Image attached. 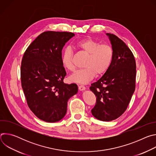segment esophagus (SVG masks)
Here are the masks:
<instances>
[{"instance_id":"obj_1","label":"esophagus","mask_w":156,"mask_h":156,"mask_svg":"<svg viewBox=\"0 0 156 156\" xmlns=\"http://www.w3.org/2000/svg\"><path fill=\"white\" fill-rule=\"evenodd\" d=\"M78 89L80 91H84L86 90V87L84 86H82V85H80L78 86Z\"/></svg>"}]
</instances>
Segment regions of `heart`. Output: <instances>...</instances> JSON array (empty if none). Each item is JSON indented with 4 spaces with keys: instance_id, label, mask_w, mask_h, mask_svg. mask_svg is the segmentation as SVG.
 Instances as JSON below:
<instances>
[{
    "instance_id": "heart-1",
    "label": "heart",
    "mask_w": 156,
    "mask_h": 156,
    "mask_svg": "<svg viewBox=\"0 0 156 156\" xmlns=\"http://www.w3.org/2000/svg\"><path fill=\"white\" fill-rule=\"evenodd\" d=\"M75 46L81 52L87 55L84 64L85 68L81 69L69 77L72 82L86 84L96 76L104 74L112 62L113 49L106 44H99L96 40L87 37L77 41ZM73 52L70 48L65 49L62 56L63 68L70 72L75 70L73 64Z\"/></svg>"
}]
</instances>
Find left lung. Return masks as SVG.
Masks as SVG:
<instances>
[{"mask_svg":"<svg viewBox=\"0 0 156 156\" xmlns=\"http://www.w3.org/2000/svg\"><path fill=\"white\" fill-rule=\"evenodd\" d=\"M106 35L113 49L112 60L107 71L90 89L96 97L93 115L99 120L110 122L124 113L134 93L136 62L122 40L112 34Z\"/></svg>","mask_w":156,"mask_h":156,"instance_id":"left-lung-1","label":"left lung"}]
</instances>
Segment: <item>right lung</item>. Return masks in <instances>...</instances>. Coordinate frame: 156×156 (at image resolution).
<instances>
[{
    "label": "right lung",
    "instance_id": "1",
    "mask_svg": "<svg viewBox=\"0 0 156 156\" xmlns=\"http://www.w3.org/2000/svg\"><path fill=\"white\" fill-rule=\"evenodd\" d=\"M75 34L46 31L26 50L21 65V81L28 107L39 119L54 123L62 120L69 99L78 93L76 84H65L62 51Z\"/></svg>",
    "mask_w": 156,
    "mask_h": 156
}]
</instances>
